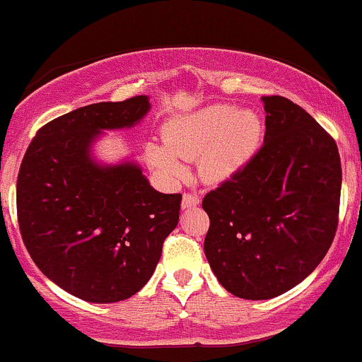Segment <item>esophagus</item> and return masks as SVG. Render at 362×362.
I'll return each mask as SVG.
<instances>
[{"label": "esophagus", "instance_id": "1", "mask_svg": "<svg viewBox=\"0 0 362 362\" xmlns=\"http://www.w3.org/2000/svg\"><path fill=\"white\" fill-rule=\"evenodd\" d=\"M199 204V198L196 194H191V192H185L184 198H182V208H194Z\"/></svg>", "mask_w": 362, "mask_h": 362}]
</instances>
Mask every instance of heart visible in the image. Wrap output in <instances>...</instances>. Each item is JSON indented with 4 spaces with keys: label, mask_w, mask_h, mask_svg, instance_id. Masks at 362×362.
<instances>
[{
    "label": "heart",
    "mask_w": 362,
    "mask_h": 362,
    "mask_svg": "<svg viewBox=\"0 0 362 362\" xmlns=\"http://www.w3.org/2000/svg\"><path fill=\"white\" fill-rule=\"evenodd\" d=\"M261 136L257 113L211 105L171 119L164 129V145L148 144L145 159L168 182L185 177L187 170L182 160L198 159L199 177L208 184H221L249 164Z\"/></svg>",
    "instance_id": "obj_1"
}]
</instances>
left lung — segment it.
<instances>
[{
  "instance_id": "left-lung-1",
  "label": "left lung",
  "mask_w": 362,
  "mask_h": 362,
  "mask_svg": "<svg viewBox=\"0 0 362 362\" xmlns=\"http://www.w3.org/2000/svg\"><path fill=\"white\" fill-rule=\"evenodd\" d=\"M264 144L203 199L204 255L243 299L287 293L319 266L338 228L341 163L333 138L299 105L262 96Z\"/></svg>"
}]
</instances>
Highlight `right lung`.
Instances as JSON below:
<instances>
[{"mask_svg":"<svg viewBox=\"0 0 362 362\" xmlns=\"http://www.w3.org/2000/svg\"><path fill=\"white\" fill-rule=\"evenodd\" d=\"M147 96L87 105L50 120L25 151L17 177V218L40 272L89 303L136 294L177 228L182 194L151 187L133 160L101 164L93 145L103 131L133 127Z\"/></svg>","mask_w":362,"mask_h":362,"instance_id":"add662e5","label":"right lung"}]
</instances>
